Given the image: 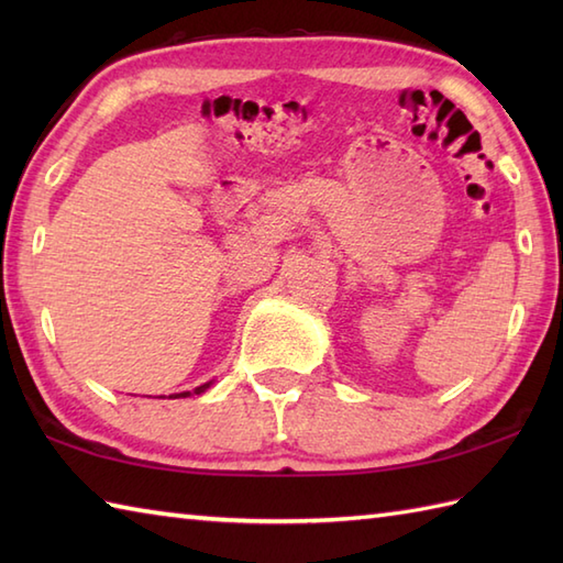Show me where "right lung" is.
Instances as JSON below:
<instances>
[{
  "mask_svg": "<svg viewBox=\"0 0 563 563\" xmlns=\"http://www.w3.org/2000/svg\"><path fill=\"white\" fill-rule=\"evenodd\" d=\"M210 387H212V379H210V382H206V385L196 387L194 391H178V394H169V399H178V397H194V394H202V391H208Z\"/></svg>",
  "mask_w": 563,
  "mask_h": 563,
  "instance_id": "add662e5",
  "label": "right lung"
}]
</instances>
